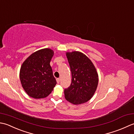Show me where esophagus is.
<instances>
[{"mask_svg":"<svg viewBox=\"0 0 134 134\" xmlns=\"http://www.w3.org/2000/svg\"><path fill=\"white\" fill-rule=\"evenodd\" d=\"M57 82L58 83H59V81H60V79H59V78H57Z\"/></svg>","mask_w":134,"mask_h":134,"instance_id":"34e87169","label":"esophagus"}]
</instances>
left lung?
<instances>
[{
	"label": "left lung",
	"instance_id": "1",
	"mask_svg": "<svg viewBox=\"0 0 134 134\" xmlns=\"http://www.w3.org/2000/svg\"><path fill=\"white\" fill-rule=\"evenodd\" d=\"M72 73V82L64 90L65 97L73 104L79 105L89 100L96 91L98 76L96 69L88 57L79 51L67 53Z\"/></svg>",
	"mask_w": 134,
	"mask_h": 134
}]
</instances>
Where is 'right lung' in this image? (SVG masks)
<instances>
[{
	"label": "right lung",
	"instance_id": "right-lung-1",
	"mask_svg": "<svg viewBox=\"0 0 134 134\" xmlns=\"http://www.w3.org/2000/svg\"><path fill=\"white\" fill-rule=\"evenodd\" d=\"M54 55L50 48H44L31 54L20 69L22 86L29 97L39 99L50 94L57 84L50 63Z\"/></svg>",
	"mask_w": 134,
	"mask_h": 134
}]
</instances>
